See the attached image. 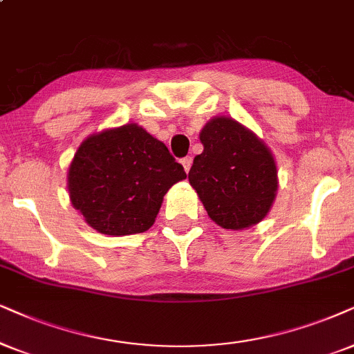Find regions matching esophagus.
<instances>
[{"mask_svg":"<svg viewBox=\"0 0 354 354\" xmlns=\"http://www.w3.org/2000/svg\"><path fill=\"white\" fill-rule=\"evenodd\" d=\"M181 165H183V168H185V171L189 173L191 165H192V158H191V156H186V158H183V160H181Z\"/></svg>","mask_w":354,"mask_h":354,"instance_id":"34e87169","label":"esophagus"}]
</instances>
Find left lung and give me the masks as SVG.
I'll use <instances>...</instances> for the list:
<instances>
[{
    "mask_svg": "<svg viewBox=\"0 0 354 354\" xmlns=\"http://www.w3.org/2000/svg\"><path fill=\"white\" fill-rule=\"evenodd\" d=\"M203 153L187 174L207 216L222 229L243 230L270 212L277 169L263 140L232 118L217 115L199 133Z\"/></svg>",
    "mask_w": 354,
    "mask_h": 354,
    "instance_id": "8db88e82",
    "label": "left lung"
}]
</instances>
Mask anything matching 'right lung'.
<instances>
[{"label": "right lung", "instance_id": "add662e5", "mask_svg": "<svg viewBox=\"0 0 354 354\" xmlns=\"http://www.w3.org/2000/svg\"><path fill=\"white\" fill-rule=\"evenodd\" d=\"M185 178L163 142L125 124L83 140L68 168V192L89 227L132 235L153 225L163 196Z\"/></svg>", "mask_w": 354, "mask_h": 354}]
</instances>
